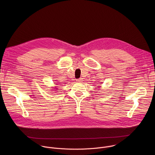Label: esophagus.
Instances as JSON below:
<instances>
[{
  "mask_svg": "<svg viewBox=\"0 0 155 155\" xmlns=\"http://www.w3.org/2000/svg\"><path fill=\"white\" fill-rule=\"evenodd\" d=\"M83 80V78H78V79H77V81H78V82H82Z\"/></svg>",
  "mask_w": 155,
  "mask_h": 155,
  "instance_id": "esophagus-1",
  "label": "esophagus"
}]
</instances>
